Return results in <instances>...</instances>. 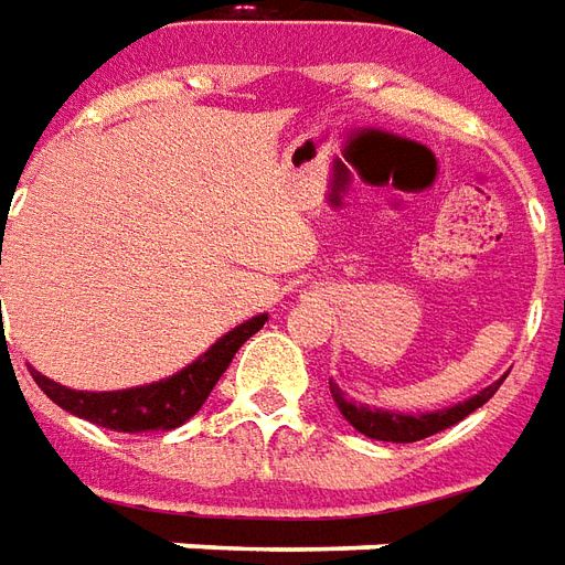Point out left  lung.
Returning a JSON list of instances; mask_svg holds the SVG:
<instances>
[{"mask_svg":"<svg viewBox=\"0 0 565 565\" xmlns=\"http://www.w3.org/2000/svg\"><path fill=\"white\" fill-rule=\"evenodd\" d=\"M504 381V379H501ZM501 381L495 384H489L483 387L477 396H470L465 403H458L452 408H443V412H427V415H396V412H381V408H369L363 403H353L348 396L341 394V387L338 384H329V391H332L334 406L341 408V415L348 418L360 434L372 439H381V443H415V439L424 437H434L439 430H446V427H452L461 418H468L470 412H477V408L489 403L495 391L501 387Z\"/></svg>","mask_w":565,"mask_h":565,"instance_id":"obj_1","label":"left lung"}]
</instances>
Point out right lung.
<instances>
[{
  "label": "right lung",
  "instance_id": "1",
  "mask_svg": "<svg viewBox=\"0 0 565 565\" xmlns=\"http://www.w3.org/2000/svg\"><path fill=\"white\" fill-rule=\"evenodd\" d=\"M264 322H267V317H252L243 326H236L233 332L224 334L221 341H215L196 363H190L171 379L147 384V387L113 391V394H88V391H70L64 384L39 375L36 369H30V375L52 403L67 408L70 415H79L85 422L97 424V427L119 430V434L174 430V427H181L200 412L217 379L227 372L236 350L243 348Z\"/></svg>",
  "mask_w": 565,
  "mask_h": 565
}]
</instances>
